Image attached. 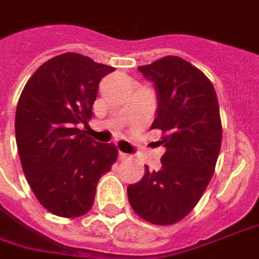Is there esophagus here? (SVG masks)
Listing matches in <instances>:
<instances>
[{"mask_svg":"<svg viewBox=\"0 0 259 259\" xmlns=\"http://www.w3.org/2000/svg\"><path fill=\"white\" fill-rule=\"evenodd\" d=\"M119 159L120 160H129V159H132V156L127 154H123V152H119Z\"/></svg>","mask_w":259,"mask_h":259,"instance_id":"esophagus-1","label":"esophagus"}]
</instances>
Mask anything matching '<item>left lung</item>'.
I'll return each instance as SVG.
<instances>
[{"instance_id": "1", "label": "left lung", "mask_w": 259, "mask_h": 259, "mask_svg": "<svg viewBox=\"0 0 259 259\" xmlns=\"http://www.w3.org/2000/svg\"><path fill=\"white\" fill-rule=\"evenodd\" d=\"M155 85L156 118L166 152L162 167L127 187L132 208L155 225L181 221L198 204L214 174L222 141L220 107L214 86L202 71L178 56L139 67Z\"/></svg>"}]
</instances>
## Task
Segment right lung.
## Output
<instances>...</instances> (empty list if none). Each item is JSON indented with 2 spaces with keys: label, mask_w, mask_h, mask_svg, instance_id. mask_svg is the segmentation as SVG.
Returning a JSON list of instances; mask_svg holds the SVG:
<instances>
[{
  "label": "right lung",
  "mask_w": 259,
  "mask_h": 259,
  "mask_svg": "<svg viewBox=\"0 0 259 259\" xmlns=\"http://www.w3.org/2000/svg\"><path fill=\"white\" fill-rule=\"evenodd\" d=\"M112 71L68 52L45 61L20 95L15 133L23 171L35 198L55 215L89 211L99 180L118 158L112 143H97L78 129L92 119L99 83Z\"/></svg>",
  "instance_id": "1"
}]
</instances>
